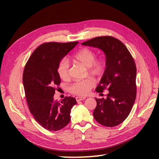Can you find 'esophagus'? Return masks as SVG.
Instances as JSON below:
<instances>
[{"label": "esophagus", "mask_w": 159, "mask_h": 159, "mask_svg": "<svg viewBox=\"0 0 159 159\" xmlns=\"http://www.w3.org/2000/svg\"><path fill=\"white\" fill-rule=\"evenodd\" d=\"M86 97H76V100L77 102H79V101H81V100H85Z\"/></svg>", "instance_id": "1"}]
</instances>
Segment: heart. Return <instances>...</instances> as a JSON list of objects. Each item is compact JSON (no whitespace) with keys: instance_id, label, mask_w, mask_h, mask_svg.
<instances>
[{"instance_id":"1","label":"heart","mask_w":159,"mask_h":159,"mask_svg":"<svg viewBox=\"0 0 159 159\" xmlns=\"http://www.w3.org/2000/svg\"><path fill=\"white\" fill-rule=\"evenodd\" d=\"M74 59L88 68L89 73L93 76L101 75L105 67V63L102 60H96L95 52L87 48H82L76 52L74 56ZM57 73L62 80H67L70 78V63L66 58H63L59 61L57 66ZM93 85L94 82L92 79L79 80L74 83L70 87L69 91L72 94L84 96L88 93Z\"/></svg>"}]
</instances>
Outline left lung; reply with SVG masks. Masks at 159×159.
I'll return each mask as SVG.
<instances>
[{
  "label": "left lung",
  "instance_id": "1",
  "mask_svg": "<svg viewBox=\"0 0 159 159\" xmlns=\"http://www.w3.org/2000/svg\"><path fill=\"white\" fill-rule=\"evenodd\" d=\"M98 48L105 55L106 65L96 91L109 90L106 98H96L93 117L101 125L117 126L130 114L136 98L137 69L124 43L110 36L97 37L81 43Z\"/></svg>",
  "mask_w": 159,
  "mask_h": 159
}]
</instances>
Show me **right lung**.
<instances>
[{"label":"right lung","mask_w":159,"mask_h":159,"mask_svg":"<svg viewBox=\"0 0 159 159\" xmlns=\"http://www.w3.org/2000/svg\"><path fill=\"white\" fill-rule=\"evenodd\" d=\"M79 42H48L38 47L25 67L22 81L30 112L42 127L57 131L70 121V111L76 104L73 97L54 100L55 87L61 79L57 73L59 61Z\"/></svg>","instance_id":"1"}]
</instances>
